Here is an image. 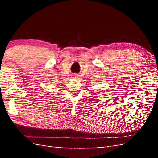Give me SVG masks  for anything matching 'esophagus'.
Segmentation results:
<instances>
[{
    "instance_id": "1",
    "label": "esophagus",
    "mask_w": 158,
    "mask_h": 158,
    "mask_svg": "<svg viewBox=\"0 0 158 158\" xmlns=\"http://www.w3.org/2000/svg\"><path fill=\"white\" fill-rule=\"evenodd\" d=\"M73 77H74V78H77V77H78V75H77V74H74V75H73Z\"/></svg>"
}]
</instances>
